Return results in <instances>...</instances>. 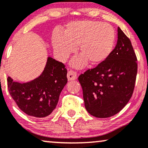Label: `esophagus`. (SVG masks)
Wrapping results in <instances>:
<instances>
[{
    "mask_svg": "<svg viewBox=\"0 0 148 148\" xmlns=\"http://www.w3.org/2000/svg\"><path fill=\"white\" fill-rule=\"evenodd\" d=\"M77 73L73 71H69L67 73V78L69 81H72V80H75L77 79Z\"/></svg>",
    "mask_w": 148,
    "mask_h": 148,
    "instance_id": "esophagus-1",
    "label": "esophagus"
}]
</instances>
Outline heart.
I'll use <instances>...</instances> for the list:
<instances>
[{
	"mask_svg": "<svg viewBox=\"0 0 148 148\" xmlns=\"http://www.w3.org/2000/svg\"><path fill=\"white\" fill-rule=\"evenodd\" d=\"M116 42V32L110 24L84 20L69 23L63 34L56 31L52 36V46L58 58L65 60L78 46L79 57L72 65L81 68L90 64H102L110 57Z\"/></svg>",
	"mask_w": 148,
	"mask_h": 148,
	"instance_id": "b5f03b06",
	"label": "heart"
}]
</instances>
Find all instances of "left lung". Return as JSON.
I'll return each mask as SVG.
<instances>
[{"mask_svg":"<svg viewBox=\"0 0 148 148\" xmlns=\"http://www.w3.org/2000/svg\"><path fill=\"white\" fill-rule=\"evenodd\" d=\"M137 60L130 40L118 27L117 44L110 57L78 77L85 107L90 114L108 118L124 108L134 90Z\"/></svg>","mask_w":148,"mask_h":148,"instance_id":"obj_1","label":"left lung"}]
</instances>
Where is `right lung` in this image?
<instances>
[{
  "label": "right lung",
  "instance_id": "add662e5",
  "mask_svg": "<svg viewBox=\"0 0 148 148\" xmlns=\"http://www.w3.org/2000/svg\"><path fill=\"white\" fill-rule=\"evenodd\" d=\"M66 73L62 62L48 57L44 71L32 82L21 84L8 77V90L20 110L29 116L43 118L56 108L67 83Z\"/></svg>",
  "mask_w": 148,
  "mask_h": 148
}]
</instances>
